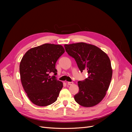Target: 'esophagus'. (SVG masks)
Returning <instances> with one entry per match:
<instances>
[{
    "instance_id": "esophagus-1",
    "label": "esophagus",
    "mask_w": 132,
    "mask_h": 132,
    "mask_svg": "<svg viewBox=\"0 0 132 132\" xmlns=\"http://www.w3.org/2000/svg\"><path fill=\"white\" fill-rule=\"evenodd\" d=\"M67 84L69 86H71L73 84V82H67Z\"/></svg>"
}]
</instances>
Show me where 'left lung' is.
<instances>
[{"instance_id": "8db88e82", "label": "left lung", "mask_w": 132, "mask_h": 132, "mask_svg": "<svg viewBox=\"0 0 132 132\" xmlns=\"http://www.w3.org/2000/svg\"><path fill=\"white\" fill-rule=\"evenodd\" d=\"M69 55L74 58L81 72L88 77L79 81V91L74 96L76 102L84 107L98 104L106 95L112 76L108 55L95 45L84 42L64 45Z\"/></svg>"}]
</instances>
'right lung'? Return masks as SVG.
<instances>
[{
  "label": "right lung",
  "mask_w": 132,
  "mask_h": 132,
  "mask_svg": "<svg viewBox=\"0 0 132 132\" xmlns=\"http://www.w3.org/2000/svg\"><path fill=\"white\" fill-rule=\"evenodd\" d=\"M65 52L62 45L46 43L30 48L20 64L22 87L30 101L38 106L49 105L57 101L63 84L57 80L55 63Z\"/></svg>",
  "instance_id": "add662e5"
}]
</instances>
